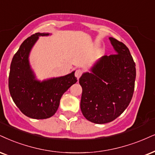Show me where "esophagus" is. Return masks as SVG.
I'll return each mask as SVG.
<instances>
[{
	"label": "esophagus",
	"mask_w": 155,
	"mask_h": 155,
	"mask_svg": "<svg viewBox=\"0 0 155 155\" xmlns=\"http://www.w3.org/2000/svg\"><path fill=\"white\" fill-rule=\"evenodd\" d=\"M82 74H83V70H80V69H78V70H77L75 71V77L78 78V80L80 78H81V76L82 75Z\"/></svg>",
	"instance_id": "1"
}]
</instances>
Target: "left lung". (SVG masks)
<instances>
[{"label":"left lung","mask_w":155,"mask_h":155,"mask_svg":"<svg viewBox=\"0 0 155 155\" xmlns=\"http://www.w3.org/2000/svg\"><path fill=\"white\" fill-rule=\"evenodd\" d=\"M116 54L102 57L79 79L83 88L81 109L88 121L106 124L125 110L134 91L136 68L129 49L109 38Z\"/></svg>","instance_id":"1"}]
</instances>
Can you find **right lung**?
<instances>
[{
  "label": "right lung",
  "mask_w": 155,
  "mask_h": 155,
  "mask_svg": "<svg viewBox=\"0 0 155 155\" xmlns=\"http://www.w3.org/2000/svg\"><path fill=\"white\" fill-rule=\"evenodd\" d=\"M49 34L36 33L24 40L13 57L9 72L8 88L13 102L25 116L36 119L54 115L62 95L77 82L74 71L42 82L35 79L28 62L30 51L39 37Z\"/></svg>",
  "instance_id": "right-lung-1"
}]
</instances>
